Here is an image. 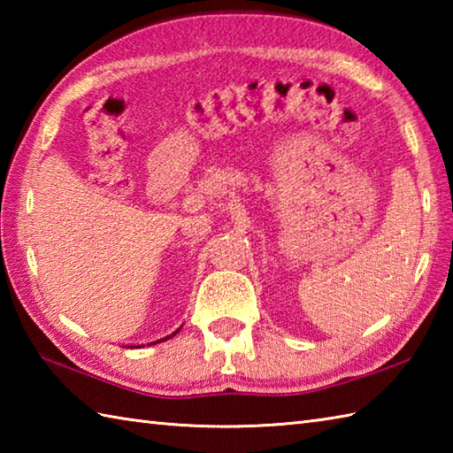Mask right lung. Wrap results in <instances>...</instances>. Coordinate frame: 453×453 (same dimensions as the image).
Returning <instances> with one entry per match:
<instances>
[{"mask_svg": "<svg viewBox=\"0 0 453 453\" xmlns=\"http://www.w3.org/2000/svg\"><path fill=\"white\" fill-rule=\"evenodd\" d=\"M179 331H180V329H177V331H175V333H173V334H177V333H179ZM173 334H167V336H163V339H159V341H156V342H163V341H169V339H171V336H173ZM156 342H151V344H156Z\"/></svg>", "mask_w": 453, "mask_h": 453, "instance_id": "1", "label": "right lung"}]
</instances>
